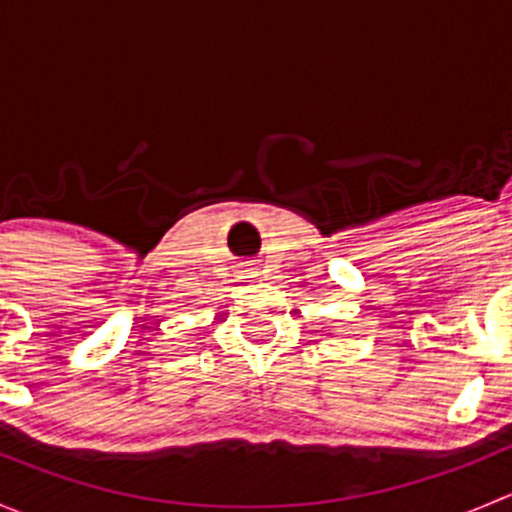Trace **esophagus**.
Segmentation results:
<instances>
[{
  "instance_id": "esophagus-1",
  "label": "esophagus",
  "mask_w": 512,
  "mask_h": 512,
  "mask_svg": "<svg viewBox=\"0 0 512 512\" xmlns=\"http://www.w3.org/2000/svg\"><path fill=\"white\" fill-rule=\"evenodd\" d=\"M245 272H247V275H255V267H247Z\"/></svg>"
}]
</instances>
